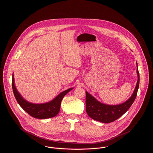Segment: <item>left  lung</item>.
Returning <instances> with one entry per match:
<instances>
[{"mask_svg": "<svg viewBox=\"0 0 153 153\" xmlns=\"http://www.w3.org/2000/svg\"><path fill=\"white\" fill-rule=\"evenodd\" d=\"M136 64L137 82L133 94L126 102L118 105L105 104L98 101L86 91V111L89 117L102 123H109L119 118L128 110L136 98L139 87L140 75L137 63Z\"/></svg>", "mask_w": 153, "mask_h": 153, "instance_id": "1", "label": "left lung"}]
</instances>
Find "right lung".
Listing matches in <instances>:
<instances>
[{
  "instance_id": "1",
  "label": "right lung",
  "mask_w": 153,
  "mask_h": 153,
  "mask_svg": "<svg viewBox=\"0 0 153 153\" xmlns=\"http://www.w3.org/2000/svg\"><path fill=\"white\" fill-rule=\"evenodd\" d=\"M74 88H71L61 92L49 102L42 104L31 103L22 97L16 89L14 75L12 74V89L15 98L19 105L30 116L38 119H46L56 116L60 111L61 101L66 94Z\"/></svg>"
}]
</instances>
